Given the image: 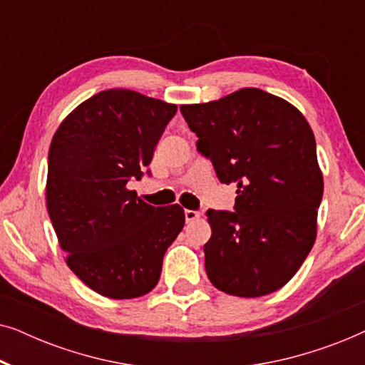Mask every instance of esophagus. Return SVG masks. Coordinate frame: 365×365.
<instances>
[{
	"mask_svg": "<svg viewBox=\"0 0 365 365\" xmlns=\"http://www.w3.org/2000/svg\"><path fill=\"white\" fill-rule=\"evenodd\" d=\"M184 216H186V221L187 222H192V221H196V219L201 217V212H199V211H191V209H186V211H184Z\"/></svg>",
	"mask_w": 365,
	"mask_h": 365,
	"instance_id": "esophagus-1",
	"label": "esophagus"
}]
</instances>
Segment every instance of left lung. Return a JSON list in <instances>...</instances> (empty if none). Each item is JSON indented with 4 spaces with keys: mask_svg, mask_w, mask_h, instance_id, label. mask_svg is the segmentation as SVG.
Segmentation results:
<instances>
[{
    "mask_svg": "<svg viewBox=\"0 0 365 365\" xmlns=\"http://www.w3.org/2000/svg\"><path fill=\"white\" fill-rule=\"evenodd\" d=\"M181 113L219 181L237 184L234 212H206L209 281L237 297L277 291L316 241L324 179L311 126L291 103L257 88L182 104Z\"/></svg>",
    "mask_w": 365,
    "mask_h": 365,
    "instance_id": "1",
    "label": "left lung"
}]
</instances>
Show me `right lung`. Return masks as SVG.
Here are the masks:
<instances>
[{"label":"right lung","mask_w":365,"mask_h":365,"mask_svg":"<svg viewBox=\"0 0 365 365\" xmlns=\"http://www.w3.org/2000/svg\"><path fill=\"white\" fill-rule=\"evenodd\" d=\"M176 111L131 89H108L79 104L53 136L49 219L69 269L104 297L153 291L164 252L184 227L181 206L154 207L128 189Z\"/></svg>","instance_id":"obj_1"}]
</instances>
